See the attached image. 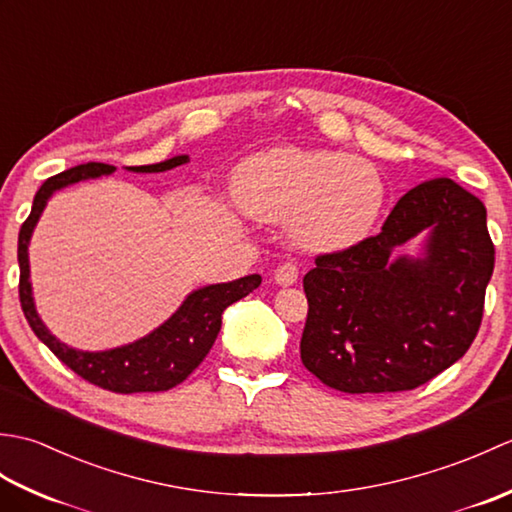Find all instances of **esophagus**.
<instances>
[{"label":"esophagus","mask_w":512,"mask_h":512,"mask_svg":"<svg viewBox=\"0 0 512 512\" xmlns=\"http://www.w3.org/2000/svg\"><path fill=\"white\" fill-rule=\"evenodd\" d=\"M297 279H299V268L292 264V262L279 264L275 268V284H279V286H292V284H297Z\"/></svg>","instance_id":"obj_1"}]
</instances>
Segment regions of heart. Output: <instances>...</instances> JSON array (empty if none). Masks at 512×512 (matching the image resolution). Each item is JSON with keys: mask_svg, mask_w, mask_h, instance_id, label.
<instances>
[{"mask_svg": "<svg viewBox=\"0 0 512 512\" xmlns=\"http://www.w3.org/2000/svg\"><path fill=\"white\" fill-rule=\"evenodd\" d=\"M235 200L259 222H286L312 253H336L372 231L385 204L380 171L363 158L328 149L277 147L237 171Z\"/></svg>", "mask_w": 512, "mask_h": 512, "instance_id": "b5f03b06", "label": "heart"}]
</instances>
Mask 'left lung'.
I'll use <instances>...</instances> for the list:
<instances>
[{
    "instance_id": "8db88e82",
    "label": "left lung",
    "mask_w": 512,
    "mask_h": 512,
    "mask_svg": "<svg viewBox=\"0 0 512 512\" xmlns=\"http://www.w3.org/2000/svg\"><path fill=\"white\" fill-rule=\"evenodd\" d=\"M420 234L416 256L398 254ZM495 266L486 206L451 178L407 191L380 233L303 277L301 361L345 394L424 385L469 350Z\"/></svg>"
}]
</instances>
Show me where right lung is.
<instances>
[{"label":"right lung","mask_w":512,"mask_h":512,"mask_svg":"<svg viewBox=\"0 0 512 512\" xmlns=\"http://www.w3.org/2000/svg\"><path fill=\"white\" fill-rule=\"evenodd\" d=\"M189 162L187 154L173 156L156 165H140V167H125L132 173H160L173 167H180ZM116 167L103 165V162H88L72 169H65L57 176L48 178L41 184L35 200H32V211L28 220L21 224L19 231V301L32 332L37 339L50 347V352L59 358L61 363L68 365L74 374L88 380L92 385L103 389L116 391V394H138V391H167L180 385L195 367H198L204 356L213 347L217 332L222 328V312L231 303L244 299L248 292H253L262 277L246 275L242 279L228 281V284H211L193 290L182 301V306L171 314V317L158 325L156 330L145 334L143 339L127 343L121 347L101 352H85L76 347L65 345L54 336L48 325L41 321L35 297H32L30 284V259L28 246L30 237L35 233V226L43 209L48 206V200L54 193L72 187L76 182L110 176Z\"/></svg>","instance_id":"right-lung-1"}]
</instances>
